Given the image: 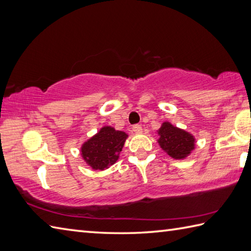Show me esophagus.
<instances>
[{"label":"esophagus","mask_w":251,"mask_h":251,"mask_svg":"<svg viewBox=\"0 0 251 251\" xmlns=\"http://www.w3.org/2000/svg\"><path fill=\"white\" fill-rule=\"evenodd\" d=\"M132 131L136 132V134H141V132H142V127H141V125L136 124V125L132 126Z\"/></svg>","instance_id":"34e87169"}]
</instances>
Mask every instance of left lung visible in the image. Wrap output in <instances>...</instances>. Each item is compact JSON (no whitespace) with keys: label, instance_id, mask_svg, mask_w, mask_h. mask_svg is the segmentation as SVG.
I'll list each match as a JSON object with an SVG mask.
<instances>
[{"label":"left lung","instance_id":"1","mask_svg":"<svg viewBox=\"0 0 251 251\" xmlns=\"http://www.w3.org/2000/svg\"><path fill=\"white\" fill-rule=\"evenodd\" d=\"M158 143L168 155L176 159L184 158L194 149V138L189 132L165 122L158 129Z\"/></svg>","mask_w":251,"mask_h":251}]
</instances>
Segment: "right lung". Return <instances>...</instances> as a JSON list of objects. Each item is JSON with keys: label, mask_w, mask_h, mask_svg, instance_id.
Segmentation results:
<instances>
[{"label": "right lung", "mask_w": 251, "mask_h": 251, "mask_svg": "<svg viewBox=\"0 0 251 251\" xmlns=\"http://www.w3.org/2000/svg\"><path fill=\"white\" fill-rule=\"evenodd\" d=\"M127 138L124 131L105 126L82 147V156L93 169L104 170L119 159V154Z\"/></svg>", "instance_id": "1"}]
</instances>
